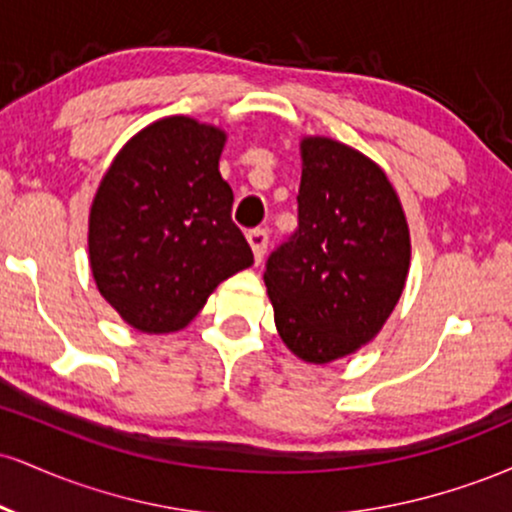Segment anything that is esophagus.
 I'll return each mask as SVG.
<instances>
[{
  "label": "esophagus",
  "mask_w": 512,
  "mask_h": 512,
  "mask_svg": "<svg viewBox=\"0 0 512 512\" xmlns=\"http://www.w3.org/2000/svg\"><path fill=\"white\" fill-rule=\"evenodd\" d=\"M248 243L252 252H255V260L262 262L264 252H267V243H269L267 228H252V231H248Z\"/></svg>",
  "instance_id": "34e87169"
}]
</instances>
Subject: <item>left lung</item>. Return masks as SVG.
<instances>
[{"label": "left lung", "mask_w": 512, "mask_h": 512, "mask_svg": "<svg viewBox=\"0 0 512 512\" xmlns=\"http://www.w3.org/2000/svg\"><path fill=\"white\" fill-rule=\"evenodd\" d=\"M298 228L267 257L279 337L298 358L330 363L368 344L402 296L409 228L387 175L351 146L301 144Z\"/></svg>", "instance_id": "left-lung-1"}]
</instances>
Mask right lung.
I'll list each match as a JSON object with an SVG mask.
<instances>
[{"label": "right lung", "instance_id": "1", "mask_svg": "<svg viewBox=\"0 0 512 512\" xmlns=\"http://www.w3.org/2000/svg\"><path fill=\"white\" fill-rule=\"evenodd\" d=\"M226 134L166 117L125 144L98 187L88 255L98 291L127 325L182 330L223 279L250 267L219 173Z\"/></svg>", "mask_w": 512, "mask_h": 512}]
</instances>
